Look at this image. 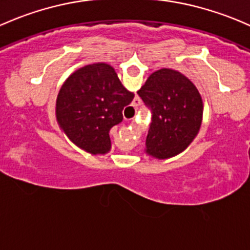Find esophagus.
I'll return each mask as SVG.
<instances>
[{
  "instance_id": "34e87169",
  "label": "esophagus",
  "mask_w": 250,
  "mask_h": 250,
  "mask_svg": "<svg viewBox=\"0 0 250 250\" xmlns=\"http://www.w3.org/2000/svg\"><path fill=\"white\" fill-rule=\"evenodd\" d=\"M129 133H133V132H129ZM138 147H139V141H135V143H133V144H132V148H133L134 151H135V152H138V151H139Z\"/></svg>"
}]
</instances>
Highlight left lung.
Segmentation results:
<instances>
[{
	"label": "left lung",
	"instance_id": "left-lung-1",
	"mask_svg": "<svg viewBox=\"0 0 250 250\" xmlns=\"http://www.w3.org/2000/svg\"><path fill=\"white\" fill-rule=\"evenodd\" d=\"M138 93L151 112L147 151L158 159L182 152L200 129V97L195 87L176 72L160 69Z\"/></svg>",
	"mask_w": 250,
	"mask_h": 250
}]
</instances>
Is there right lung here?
I'll return each mask as SVG.
<instances>
[{
    "instance_id": "1",
    "label": "right lung",
    "mask_w": 250,
    "mask_h": 250,
    "mask_svg": "<svg viewBox=\"0 0 250 250\" xmlns=\"http://www.w3.org/2000/svg\"><path fill=\"white\" fill-rule=\"evenodd\" d=\"M68 81L78 98L69 111L60 117V123L80 148L92 154H103L110 147V132L122 122L123 107L133 97L125 96L115 101L110 92L117 81L112 68L87 65Z\"/></svg>"
}]
</instances>
